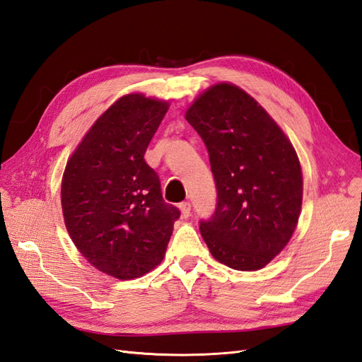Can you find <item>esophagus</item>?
Returning a JSON list of instances; mask_svg holds the SVG:
<instances>
[{
  "label": "esophagus",
  "mask_w": 362,
  "mask_h": 362,
  "mask_svg": "<svg viewBox=\"0 0 362 362\" xmlns=\"http://www.w3.org/2000/svg\"><path fill=\"white\" fill-rule=\"evenodd\" d=\"M180 210H181V214L182 217H189L190 216V211H192V204L187 201V202H182L180 204Z\"/></svg>",
  "instance_id": "esophagus-1"
}]
</instances>
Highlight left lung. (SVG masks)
Masks as SVG:
<instances>
[{"label":"left lung","mask_w":362,"mask_h":362,"mask_svg":"<svg viewBox=\"0 0 362 362\" xmlns=\"http://www.w3.org/2000/svg\"><path fill=\"white\" fill-rule=\"evenodd\" d=\"M210 157L217 190L199 229L211 255L235 270H258L287 246L302 206V170L288 137L254 98L218 83L185 113Z\"/></svg>","instance_id":"8db88e82"}]
</instances>
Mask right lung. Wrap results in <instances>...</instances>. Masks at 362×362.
<instances>
[{"label": "right lung", "mask_w": 362, "mask_h": 362, "mask_svg": "<svg viewBox=\"0 0 362 362\" xmlns=\"http://www.w3.org/2000/svg\"><path fill=\"white\" fill-rule=\"evenodd\" d=\"M169 104L125 95L87 131L62 181L64 225L81 255L117 279L158 266L180 218L144 156Z\"/></svg>", "instance_id": "right-lung-1"}]
</instances>
